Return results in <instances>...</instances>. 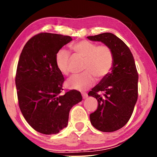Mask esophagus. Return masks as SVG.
<instances>
[{
  "label": "esophagus",
  "mask_w": 157,
  "mask_h": 157,
  "mask_svg": "<svg viewBox=\"0 0 157 157\" xmlns=\"http://www.w3.org/2000/svg\"><path fill=\"white\" fill-rule=\"evenodd\" d=\"M82 98H83V99H86V98H88V95H87L86 93H82Z\"/></svg>",
  "instance_id": "esophagus-1"
}]
</instances>
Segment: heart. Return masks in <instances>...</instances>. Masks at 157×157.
I'll return each mask as SVG.
<instances>
[{
	"instance_id": "heart-1",
	"label": "heart",
	"mask_w": 157,
	"mask_h": 157,
	"mask_svg": "<svg viewBox=\"0 0 157 157\" xmlns=\"http://www.w3.org/2000/svg\"><path fill=\"white\" fill-rule=\"evenodd\" d=\"M71 49L75 55L84 59L82 70L84 72L71 76L66 84L78 91H85L95 82V77L102 79L111 72L113 65V55L107 46H97L93 42L83 40L73 44ZM71 55L67 50L61 49L55 56V63L59 72L66 75L69 73Z\"/></svg>"
}]
</instances>
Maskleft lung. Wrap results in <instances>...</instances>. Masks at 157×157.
<instances>
[{
    "mask_svg": "<svg viewBox=\"0 0 157 157\" xmlns=\"http://www.w3.org/2000/svg\"><path fill=\"white\" fill-rule=\"evenodd\" d=\"M87 38L102 42L113 55L111 72L88 94L98 102L97 110L90 114V121L99 131H116L129 121L137 101L139 75L134 57L127 45L112 33H105ZM100 92L104 93L103 96L99 94Z\"/></svg>",
    "mask_w": 157,
    "mask_h": 157,
    "instance_id": "obj_1",
    "label": "left lung"
}]
</instances>
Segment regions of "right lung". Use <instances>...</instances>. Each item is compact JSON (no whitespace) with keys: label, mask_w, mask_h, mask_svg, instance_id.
Listing matches in <instances>:
<instances>
[{"label":"right lung","mask_w":157,"mask_h":157,"mask_svg":"<svg viewBox=\"0 0 157 157\" xmlns=\"http://www.w3.org/2000/svg\"><path fill=\"white\" fill-rule=\"evenodd\" d=\"M71 41L69 36L40 33L21 53L15 79L18 105L28 124L41 134H55L67 127L71 109L82 100L76 90L61 94L64 78L55 56Z\"/></svg>","instance_id":"obj_1"}]
</instances>
